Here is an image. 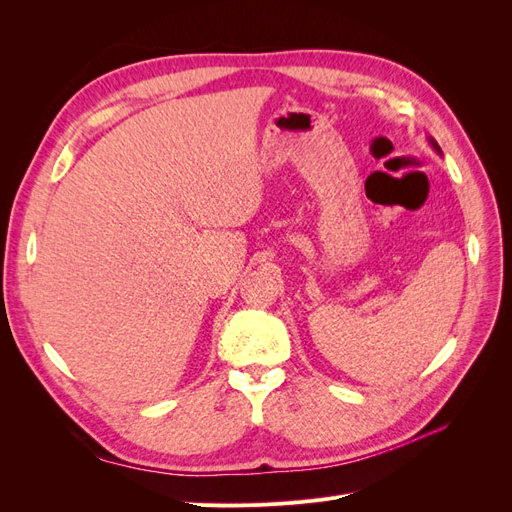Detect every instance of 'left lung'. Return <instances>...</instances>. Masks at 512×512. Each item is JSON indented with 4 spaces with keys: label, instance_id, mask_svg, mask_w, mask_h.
<instances>
[{
    "label": "left lung",
    "instance_id": "1",
    "mask_svg": "<svg viewBox=\"0 0 512 512\" xmlns=\"http://www.w3.org/2000/svg\"><path fill=\"white\" fill-rule=\"evenodd\" d=\"M429 143H431V147H433V149H436V151H438V153H442V149H440V145H438V143H436V141H433V138H429Z\"/></svg>",
    "mask_w": 512,
    "mask_h": 512
}]
</instances>
